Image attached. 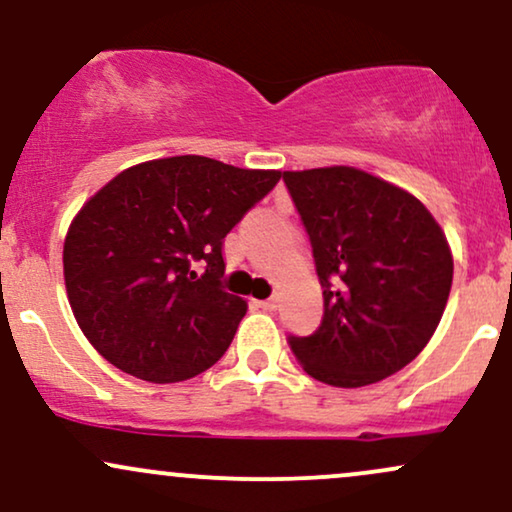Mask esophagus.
I'll list each match as a JSON object with an SVG mask.
<instances>
[{
	"label": "esophagus",
	"instance_id": "obj_1",
	"mask_svg": "<svg viewBox=\"0 0 512 512\" xmlns=\"http://www.w3.org/2000/svg\"><path fill=\"white\" fill-rule=\"evenodd\" d=\"M258 307L266 309V312H273V309L278 307V297H268V300H261V302H258Z\"/></svg>",
	"mask_w": 512,
	"mask_h": 512
}]
</instances>
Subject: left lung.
<instances>
[{
	"label": "left lung",
	"mask_w": 512,
	"mask_h": 512,
	"mask_svg": "<svg viewBox=\"0 0 512 512\" xmlns=\"http://www.w3.org/2000/svg\"><path fill=\"white\" fill-rule=\"evenodd\" d=\"M312 244L324 317L287 336L314 380L365 387L406 367L438 329L452 287L445 234L421 200L353 169L283 171Z\"/></svg>",
	"instance_id": "left-lung-1"
}]
</instances>
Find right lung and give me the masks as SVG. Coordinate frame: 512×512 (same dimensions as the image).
Masks as SVG:
<instances>
[{"mask_svg": "<svg viewBox=\"0 0 512 512\" xmlns=\"http://www.w3.org/2000/svg\"><path fill=\"white\" fill-rule=\"evenodd\" d=\"M280 171L154 159L108 181L74 217L62 263L74 319L103 358L169 384L225 355L246 302L222 285L225 237Z\"/></svg>", "mask_w": 512, "mask_h": 512, "instance_id": "add662e5", "label": "right lung"}]
</instances>
